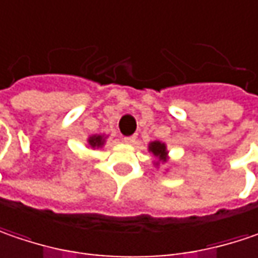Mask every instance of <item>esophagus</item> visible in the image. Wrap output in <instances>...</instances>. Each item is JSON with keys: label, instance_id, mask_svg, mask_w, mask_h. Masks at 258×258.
<instances>
[{"label": "esophagus", "instance_id": "1", "mask_svg": "<svg viewBox=\"0 0 258 258\" xmlns=\"http://www.w3.org/2000/svg\"><path fill=\"white\" fill-rule=\"evenodd\" d=\"M136 136H130V137H124V141L127 143V144H134L136 143Z\"/></svg>", "mask_w": 258, "mask_h": 258}]
</instances>
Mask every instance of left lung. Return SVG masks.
<instances>
[{
	"label": "left lung",
	"mask_w": 258,
	"mask_h": 258,
	"mask_svg": "<svg viewBox=\"0 0 258 258\" xmlns=\"http://www.w3.org/2000/svg\"><path fill=\"white\" fill-rule=\"evenodd\" d=\"M149 153L153 154L154 157V167H159L160 164L169 162V150H167V146L162 143V141H150L149 143Z\"/></svg>",
	"instance_id": "obj_1"
}]
</instances>
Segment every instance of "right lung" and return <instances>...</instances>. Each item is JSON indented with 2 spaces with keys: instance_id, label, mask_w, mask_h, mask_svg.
Wrapping results in <instances>:
<instances>
[{
  "instance_id": "obj_1",
  "label": "right lung",
  "mask_w": 258,
  "mask_h": 258,
  "mask_svg": "<svg viewBox=\"0 0 258 258\" xmlns=\"http://www.w3.org/2000/svg\"><path fill=\"white\" fill-rule=\"evenodd\" d=\"M108 136L105 134H92L86 139V147L91 149V150H95V149H102L105 141H107Z\"/></svg>"
}]
</instances>
